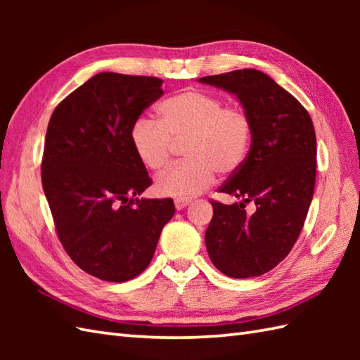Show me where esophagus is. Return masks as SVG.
Wrapping results in <instances>:
<instances>
[{
  "mask_svg": "<svg viewBox=\"0 0 360 360\" xmlns=\"http://www.w3.org/2000/svg\"><path fill=\"white\" fill-rule=\"evenodd\" d=\"M188 204H190V201H186V200H176V201H174V207H176V210H182V209H186Z\"/></svg>",
  "mask_w": 360,
  "mask_h": 360,
  "instance_id": "1",
  "label": "esophagus"
}]
</instances>
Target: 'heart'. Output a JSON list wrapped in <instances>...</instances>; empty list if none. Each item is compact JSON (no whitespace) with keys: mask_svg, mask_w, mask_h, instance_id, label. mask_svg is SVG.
<instances>
[{"mask_svg":"<svg viewBox=\"0 0 360 360\" xmlns=\"http://www.w3.org/2000/svg\"><path fill=\"white\" fill-rule=\"evenodd\" d=\"M159 122L139 117L129 129V142L137 159L159 172L168 164L172 141L184 143L188 158L168 168L155 182L160 196L190 200L219 174H232L244 164L252 141V122L238 106H224L219 97L202 91H184L158 106Z\"/></svg>","mask_w":360,"mask_h":360,"instance_id":"b5f03b06","label":"heart"}]
</instances>
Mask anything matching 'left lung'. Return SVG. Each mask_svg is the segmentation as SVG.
I'll return each instance as SVG.
<instances>
[{"label":"left lung","instance_id":"1","mask_svg":"<svg viewBox=\"0 0 360 360\" xmlns=\"http://www.w3.org/2000/svg\"><path fill=\"white\" fill-rule=\"evenodd\" d=\"M198 82L233 94L252 122L248 158L219 188L238 202L212 201L205 248L227 277H258L289 254L307 219L316 186L314 125L303 105L262 71ZM249 202L252 212H245Z\"/></svg>","mask_w":360,"mask_h":360}]
</instances>
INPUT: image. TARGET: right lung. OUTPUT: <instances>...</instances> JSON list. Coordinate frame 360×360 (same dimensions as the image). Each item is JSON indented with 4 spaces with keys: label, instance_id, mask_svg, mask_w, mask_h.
I'll list each match as a JSON object with an SVG mask.
<instances>
[{
    "label": "right lung",
    "instance_id": "obj_1",
    "mask_svg": "<svg viewBox=\"0 0 360 360\" xmlns=\"http://www.w3.org/2000/svg\"><path fill=\"white\" fill-rule=\"evenodd\" d=\"M164 94L162 80L101 72L60 102L46 131L41 182L68 255L94 277L122 283L151 262L174 215L151 186L129 129Z\"/></svg>",
    "mask_w": 360,
    "mask_h": 360
}]
</instances>
